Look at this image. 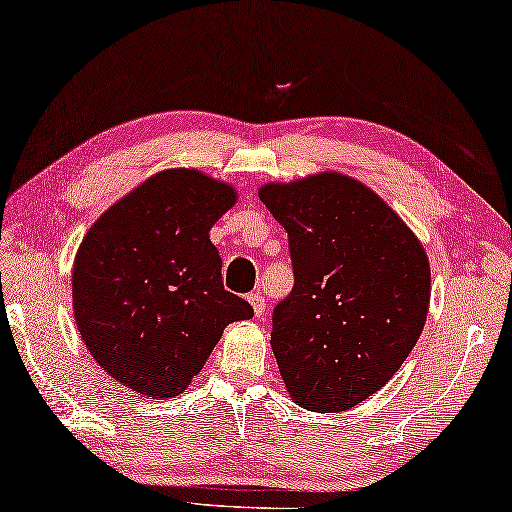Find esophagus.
<instances>
[{
	"label": "esophagus",
	"instance_id": "esophagus-1",
	"mask_svg": "<svg viewBox=\"0 0 512 512\" xmlns=\"http://www.w3.org/2000/svg\"><path fill=\"white\" fill-rule=\"evenodd\" d=\"M247 299H249L251 308H254V315L258 317V320H263V315H265V297L261 295V292H254V295H249Z\"/></svg>",
	"mask_w": 512,
	"mask_h": 512
}]
</instances>
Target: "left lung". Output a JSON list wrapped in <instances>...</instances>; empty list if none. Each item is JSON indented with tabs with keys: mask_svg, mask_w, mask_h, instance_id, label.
<instances>
[{
	"mask_svg": "<svg viewBox=\"0 0 512 512\" xmlns=\"http://www.w3.org/2000/svg\"><path fill=\"white\" fill-rule=\"evenodd\" d=\"M295 286L274 306L272 349L290 397L340 413L392 379L424 329L431 267L420 240L370 188L326 172L270 183Z\"/></svg>",
	"mask_w": 512,
	"mask_h": 512,
	"instance_id": "1",
	"label": "left lung"
}]
</instances>
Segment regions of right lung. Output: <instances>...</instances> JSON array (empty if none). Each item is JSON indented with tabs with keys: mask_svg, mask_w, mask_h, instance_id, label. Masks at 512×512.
<instances>
[{
	"mask_svg": "<svg viewBox=\"0 0 512 512\" xmlns=\"http://www.w3.org/2000/svg\"><path fill=\"white\" fill-rule=\"evenodd\" d=\"M236 192L197 170L147 179L92 224L74 258V320L108 376L152 399L177 397L226 324L254 315L224 290L211 226Z\"/></svg>",
	"mask_w": 512,
	"mask_h": 512,
	"instance_id": "add662e5",
	"label": "right lung"
}]
</instances>
